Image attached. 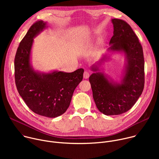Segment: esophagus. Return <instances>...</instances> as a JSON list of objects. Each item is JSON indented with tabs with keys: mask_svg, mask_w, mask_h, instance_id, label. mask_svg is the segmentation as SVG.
<instances>
[{
	"mask_svg": "<svg viewBox=\"0 0 159 159\" xmlns=\"http://www.w3.org/2000/svg\"><path fill=\"white\" fill-rule=\"evenodd\" d=\"M90 75V73L88 71H85L84 72V79H88Z\"/></svg>",
	"mask_w": 159,
	"mask_h": 159,
	"instance_id": "1",
	"label": "esophagus"
}]
</instances>
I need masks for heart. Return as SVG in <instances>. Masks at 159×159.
<instances>
[{
	"instance_id": "b5f03b06",
	"label": "heart",
	"mask_w": 159,
	"mask_h": 159,
	"mask_svg": "<svg viewBox=\"0 0 159 159\" xmlns=\"http://www.w3.org/2000/svg\"><path fill=\"white\" fill-rule=\"evenodd\" d=\"M101 39H99V40L98 41V43H101Z\"/></svg>"
}]
</instances>
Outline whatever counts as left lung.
<instances>
[{
  "label": "left lung",
  "instance_id": "8db88e82",
  "mask_svg": "<svg viewBox=\"0 0 159 159\" xmlns=\"http://www.w3.org/2000/svg\"><path fill=\"white\" fill-rule=\"evenodd\" d=\"M114 27L109 48L123 51L127 58L125 75L120 84H112L102 74L89 77L96 105L106 115H118L130 109L141 96L145 84V62L142 44L131 26L122 19H112ZM93 71L98 69L94 67Z\"/></svg>",
  "mask_w": 159,
  "mask_h": 159
}]
</instances>
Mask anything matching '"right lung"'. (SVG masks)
Masks as SVG:
<instances>
[{
  "mask_svg": "<svg viewBox=\"0 0 159 159\" xmlns=\"http://www.w3.org/2000/svg\"><path fill=\"white\" fill-rule=\"evenodd\" d=\"M46 27V22L37 20L21 40L14 58V76L19 95L28 107L36 114L59 116L69 107L75 89L83 79V69L72 73L55 71L40 74L30 65L33 38Z\"/></svg>",
  "mask_w": 159,
  "mask_h": 159,
  "instance_id": "1",
  "label": "right lung"
}]
</instances>
